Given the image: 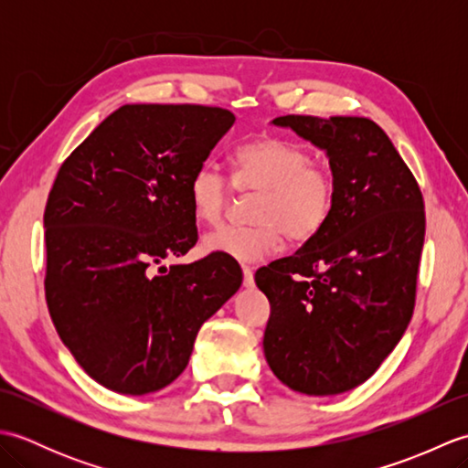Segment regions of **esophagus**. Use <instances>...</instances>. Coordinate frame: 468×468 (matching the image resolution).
Segmentation results:
<instances>
[{
  "instance_id": "1",
  "label": "esophagus",
  "mask_w": 468,
  "mask_h": 468,
  "mask_svg": "<svg viewBox=\"0 0 468 468\" xmlns=\"http://www.w3.org/2000/svg\"><path fill=\"white\" fill-rule=\"evenodd\" d=\"M243 285L247 287V290H251V287L255 285V277H253V270L250 265H243Z\"/></svg>"
}]
</instances>
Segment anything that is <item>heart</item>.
<instances>
[{"instance_id":"b5f03b06","label":"heart","mask_w":468,"mask_h":468,"mask_svg":"<svg viewBox=\"0 0 468 468\" xmlns=\"http://www.w3.org/2000/svg\"><path fill=\"white\" fill-rule=\"evenodd\" d=\"M233 186L257 195L251 205V227H227L205 237L208 253H223L239 261L263 260L285 235L303 243L322 231L334 211L335 181L330 168L310 163L303 146L280 136L255 138L237 148L233 185L211 163L198 166L188 198L198 223L218 225L233 198Z\"/></svg>"}]
</instances>
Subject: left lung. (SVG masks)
<instances>
[{
	"label": "left lung",
	"instance_id": "obj_1",
	"mask_svg": "<svg viewBox=\"0 0 468 468\" xmlns=\"http://www.w3.org/2000/svg\"><path fill=\"white\" fill-rule=\"evenodd\" d=\"M325 153L334 211L293 255L255 283L271 303L263 354L295 392L335 396L360 386L410 324L424 243L419 183L370 118L277 116Z\"/></svg>",
	"mask_w": 468,
	"mask_h": 468
}]
</instances>
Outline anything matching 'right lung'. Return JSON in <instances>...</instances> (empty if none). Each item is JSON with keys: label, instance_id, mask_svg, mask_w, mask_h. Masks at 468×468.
<instances>
[{"label": "right lung", "instance_id": "1", "mask_svg": "<svg viewBox=\"0 0 468 468\" xmlns=\"http://www.w3.org/2000/svg\"><path fill=\"white\" fill-rule=\"evenodd\" d=\"M233 122L223 108L124 104L59 166L44 213L46 302L69 354L108 390L143 396L176 380L201 325L241 287L223 253L163 265L197 243L188 183Z\"/></svg>", "mask_w": 468, "mask_h": 468}]
</instances>
